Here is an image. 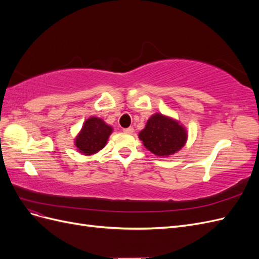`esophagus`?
<instances>
[{
	"instance_id": "esophagus-1",
	"label": "esophagus",
	"mask_w": 259,
	"mask_h": 259,
	"mask_svg": "<svg viewBox=\"0 0 259 259\" xmlns=\"http://www.w3.org/2000/svg\"><path fill=\"white\" fill-rule=\"evenodd\" d=\"M123 132H124V133H126V134H133V133H134V128H133V127L123 128Z\"/></svg>"
}]
</instances>
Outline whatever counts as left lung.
Listing matches in <instances>:
<instances>
[{
  "instance_id": "8db88e82",
  "label": "left lung",
  "mask_w": 259,
  "mask_h": 259,
  "mask_svg": "<svg viewBox=\"0 0 259 259\" xmlns=\"http://www.w3.org/2000/svg\"><path fill=\"white\" fill-rule=\"evenodd\" d=\"M139 138L149 151L159 156H167L184 147L187 132L178 122L156 113L148 120L146 127L139 133Z\"/></svg>"
}]
</instances>
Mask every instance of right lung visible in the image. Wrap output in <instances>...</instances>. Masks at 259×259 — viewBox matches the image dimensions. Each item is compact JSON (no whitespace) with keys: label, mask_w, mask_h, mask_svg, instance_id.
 I'll return each instance as SVG.
<instances>
[{"label":"right lung","mask_w":259,"mask_h":259,"mask_svg":"<svg viewBox=\"0 0 259 259\" xmlns=\"http://www.w3.org/2000/svg\"><path fill=\"white\" fill-rule=\"evenodd\" d=\"M111 133V126L99 117L93 116L85 121L81 133L75 139V146L84 154H94L106 146Z\"/></svg>","instance_id":"right-lung-1"}]
</instances>
